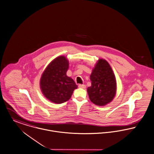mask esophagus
<instances>
[{
  "label": "esophagus",
  "mask_w": 154,
  "mask_h": 154,
  "mask_svg": "<svg viewBox=\"0 0 154 154\" xmlns=\"http://www.w3.org/2000/svg\"><path fill=\"white\" fill-rule=\"evenodd\" d=\"M79 88H85L86 87V86L84 84H79Z\"/></svg>",
  "instance_id": "obj_1"
}]
</instances>
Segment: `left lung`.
<instances>
[{
  "instance_id": "1",
  "label": "left lung",
  "mask_w": 154,
  "mask_h": 154,
  "mask_svg": "<svg viewBox=\"0 0 154 154\" xmlns=\"http://www.w3.org/2000/svg\"><path fill=\"white\" fill-rule=\"evenodd\" d=\"M91 86L87 88L90 100L94 104L104 106L114 98L117 91L115 75L106 60L99 59L90 75Z\"/></svg>"
}]
</instances>
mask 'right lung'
<instances>
[{
	"label": "right lung",
	"instance_id": "add662e5",
	"mask_svg": "<svg viewBox=\"0 0 154 154\" xmlns=\"http://www.w3.org/2000/svg\"><path fill=\"white\" fill-rule=\"evenodd\" d=\"M69 63L64 56L53 60L43 72L40 85L42 93L48 100L61 104L71 98L77 88L74 81L66 75Z\"/></svg>",
	"mask_w": 154,
	"mask_h": 154
}]
</instances>
